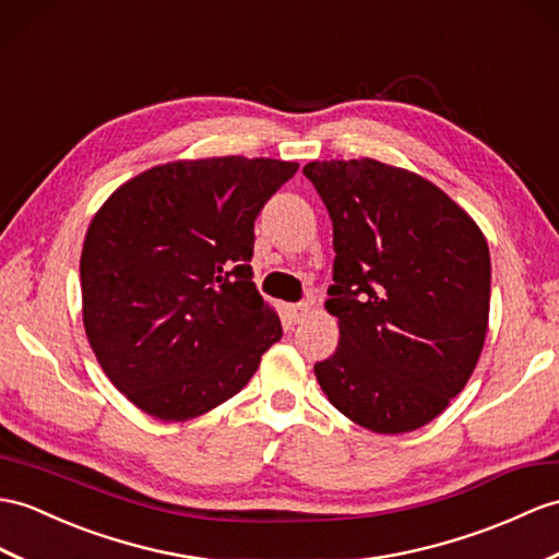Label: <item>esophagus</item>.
<instances>
[{"mask_svg":"<svg viewBox=\"0 0 559 559\" xmlns=\"http://www.w3.org/2000/svg\"><path fill=\"white\" fill-rule=\"evenodd\" d=\"M285 314L290 317V321L300 323L309 317V305L307 302H300V305H285Z\"/></svg>","mask_w":559,"mask_h":559,"instance_id":"esophagus-1","label":"esophagus"}]
</instances>
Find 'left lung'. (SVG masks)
<instances>
[{"label":"left lung","mask_w":559,"mask_h":559,"mask_svg":"<svg viewBox=\"0 0 559 559\" xmlns=\"http://www.w3.org/2000/svg\"><path fill=\"white\" fill-rule=\"evenodd\" d=\"M302 174L333 221L326 309L341 343L314 373L331 405L373 433L436 419L481 357L490 254L476 221L431 180L376 159Z\"/></svg>","instance_id":"obj_1"}]
</instances>
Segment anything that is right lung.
I'll return each instance as SVG.
<instances>
[{
	"label": "right lung",
	"mask_w": 559,
	"mask_h": 559,
	"mask_svg": "<svg viewBox=\"0 0 559 559\" xmlns=\"http://www.w3.org/2000/svg\"><path fill=\"white\" fill-rule=\"evenodd\" d=\"M295 162H168L90 221L83 323L109 381L142 412L186 421L240 393L281 319L252 283L254 218Z\"/></svg>",
	"instance_id": "right-lung-1"
}]
</instances>
